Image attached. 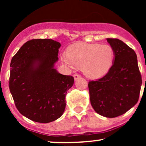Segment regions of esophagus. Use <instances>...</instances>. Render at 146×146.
Masks as SVG:
<instances>
[{
	"label": "esophagus",
	"instance_id": "obj_1",
	"mask_svg": "<svg viewBox=\"0 0 146 146\" xmlns=\"http://www.w3.org/2000/svg\"><path fill=\"white\" fill-rule=\"evenodd\" d=\"M73 77H74V79H75V80H78L79 78H81V75H79V74H74L73 75Z\"/></svg>",
	"mask_w": 146,
	"mask_h": 146
}]
</instances>
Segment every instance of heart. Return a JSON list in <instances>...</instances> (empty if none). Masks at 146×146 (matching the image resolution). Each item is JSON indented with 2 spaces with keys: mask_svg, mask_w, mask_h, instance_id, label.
Returning a JSON list of instances; mask_svg holds the SVG:
<instances>
[{
  "mask_svg": "<svg viewBox=\"0 0 146 146\" xmlns=\"http://www.w3.org/2000/svg\"><path fill=\"white\" fill-rule=\"evenodd\" d=\"M115 51L109 44L75 43L68 52H64L61 60L69 67L82 68L87 77L96 79L106 74L113 64Z\"/></svg>",
  "mask_w": 146,
  "mask_h": 146,
  "instance_id": "1",
  "label": "heart"
}]
</instances>
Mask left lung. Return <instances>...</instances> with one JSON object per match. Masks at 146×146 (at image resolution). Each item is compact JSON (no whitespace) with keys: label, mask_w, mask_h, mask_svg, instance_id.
<instances>
[{"label":"left lung","mask_w":146,"mask_h":146,"mask_svg":"<svg viewBox=\"0 0 146 146\" xmlns=\"http://www.w3.org/2000/svg\"><path fill=\"white\" fill-rule=\"evenodd\" d=\"M115 59L107 74L88 82L90 104L96 113L113 118L137 103L142 84L135 51L117 38H107Z\"/></svg>","instance_id":"1"}]
</instances>
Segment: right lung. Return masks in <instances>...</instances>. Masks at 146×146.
Wrapping results in <instances>:
<instances>
[{
  "label": "right lung",
  "mask_w": 146,
  "mask_h": 146,
  "mask_svg": "<svg viewBox=\"0 0 146 146\" xmlns=\"http://www.w3.org/2000/svg\"><path fill=\"white\" fill-rule=\"evenodd\" d=\"M60 46L51 39L30 40L11 59L9 90L18 111L33 121L49 123L64 111L74 78L54 68Z\"/></svg>",
  "instance_id": "add662e5"
}]
</instances>
